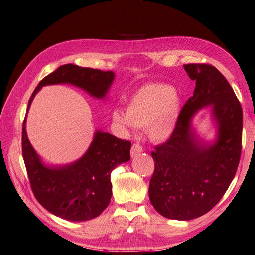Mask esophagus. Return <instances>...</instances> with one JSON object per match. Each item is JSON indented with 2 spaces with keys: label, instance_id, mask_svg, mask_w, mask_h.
<instances>
[{
  "label": "esophagus",
  "instance_id": "esophagus-1",
  "mask_svg": "<svg viewBox=\"0 0 255 255\" xmlns=\"http://www.w3.org/2000/svg\"><path fill=\"white\" fill-rule=\"evenodd\" d=\"M142 151H143V147L140 146L139 144L136 143V144H133L132 145V148H131V156L132 157L140 154V152H142Z\"/></svg>",
  "mask_w": 255,
  "mask_h": 255
}]
</instances>
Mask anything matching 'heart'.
Instances as JSON below:
<instances>
[{"label":"heart","mask_w":255,"mask_h":255,"mask_svg":"<svg viewBox=\"0 0 255 255\" xmlns=\"http://www.w3.org/2000/svg\"><path fill=\"white\" fill-rule=\"evenodd\" d=\"M180 111L174 89L166 84H151L140 88L129 100L127 112L115 110L113 122L123 128L147 127L149 136L165 140L171 136Z\"/></svg>","instance_id":"obj_1"}]
</instances>
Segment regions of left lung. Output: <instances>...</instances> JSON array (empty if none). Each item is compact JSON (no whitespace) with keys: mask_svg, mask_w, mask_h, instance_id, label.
Listing matches in <instances>:
<instances>
[{"mask_svg":"<svg viewBox=\"0 0 255 255\" xmlns=\"http://www.w3.org/2000/svg\"><path fill=\"white\" fill-rule=\"evenodd\" d=\"M195 89L181 109L166 143L151 151L155 170L149 182L151 205L163 217L190 220L217 204L233 181L241 156L242 109L225 76L211 64H185ZM211 105L218 136L213 144L198 139L191 119Z\"/></svg>","mask_w":255,"mask_h":255,"instance_id":"8db88e82","label":"left lung"}]
</instances>
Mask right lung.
Wrapping results in <instances>:
<instances>
[{
  "instance_id": "right-lung-1",
  "label": "right lung",
  "mask_w": 255,
  "mask_h": 255,
  "mask_svg": "<svg viewBox=\"0 0 255 255\" xmlns=\"http://www.w3.org/2000/svg\"><path fill=\"white\" fill-rule=\"evenodd\" d=\"M115 80V73L65 64L38 84L28 101V109L43 86L71 84L103 99ZM22 157L31 190L37 201L58 217L71 222L96 218L109 205L112 195L110 175L113 169L129 160L131 143L109 133L97 131L88 150L75 162L48 167L33 149L26 133V118L21 133Z\"/></svg>"
}]
</instances>
